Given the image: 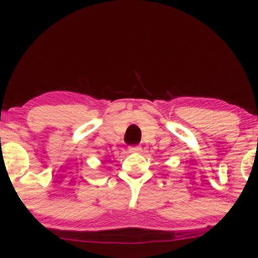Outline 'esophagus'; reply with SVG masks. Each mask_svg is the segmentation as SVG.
Masks as SVG:
<instances>
[{
	"label": "esophagus",
	"instance_id": "obj_1",
	"mask_svg": "<svg viewBox=\"0 0 258 258\" xmlns=\"http://www.w3.org/2000/svg\"><path fill=\"white\" fill-rule=\"evenodd\" d=\"M128 150H129V153L136 154V153H140V151L142 150V148H141L140 146H130Z\"/></svg>",
	"mask_w": 258,
	"mask_h": 258
}]
</instances>
